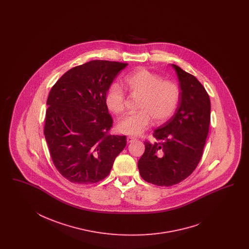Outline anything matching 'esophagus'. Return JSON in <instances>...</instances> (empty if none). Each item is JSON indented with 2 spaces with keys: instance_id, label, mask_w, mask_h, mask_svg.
Listing matches in <instances>:
<instances>
[{
  "instance_id": "34e87169",
  "label": "esophagus",
  "mask_w": 249,
  "mask_h": 249,
  "mask_svg": "<svg viewBox=\"0 0 249 249\" xmlns=\"http://www.w3.org/2000/svg\"><path fill=\"white\" fill-rule=\"evenodd\" d=\"M134 141H136V138L132 137V136H128V138H127L128 143H130V142H134Z\"/></svg>"
}]
</instances>
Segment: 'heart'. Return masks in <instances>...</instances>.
I'll list each match as a JSON object with an SVG mask.
<instances>
[{"label":"heart","instance_id":"heart-1","mask_svg":"<svg viewBox=\"0 0 249 249\" xmlns=\"http://www.w3.org/2000/svg\"><path fill=\"white\" fill-rule=\"evenodd\" d=\"M131 95L140 97L138 112L123 117L118 123L119 131L127 135H139L149 127L151 119L161 124L176 111L181 92L179 86L171 80H162L160 75L145 68H140L125 77ZM107 107L115 114L125 109V94L119 84L109 86L106 92Z\"/></svg>","mask_w":249,"mask_h":249}]
</instances>
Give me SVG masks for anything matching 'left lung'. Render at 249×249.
I'll use <instances>...</instances> for the list:
<instances>
[{
  "label": "left lung",
  "instance_id": "obj_1",
  "mask_svg": "<svg viewBox=\"0 0 249 249\" xmlns=\"http://www.w3.org/2000/svg\"><path fill=\"white\" fill-rule=\"evenodd\" d=\"M181 97L174 116L154 130L153 143L145 142L138 168L144 181L158 186L177 184L196 170L209 131L211 103L195 75L172 64Z\"/></svg>",
  "mask_w": 249,
  "mask_h": 249
}]
</instances>
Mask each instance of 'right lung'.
<instances>
[{
  "label": "right lung",
  "mask_w": 249,
  "mask_h": 249,
  "mask_svg": "<svg viewBox=\"0 0 249 249\" xmlns=\"http://www.w3.org/2000/svg\"><path fill=\"white\" fill-rule=\"evenodd\" d=\"M127 66L107 60L88 62L68 70L49 92L45 141L55 168L73 183L103 180L126 146V136L108 133L113 120L105 96Z\"/></svg>",
  "instance_id": "1"
}]
</instances>
